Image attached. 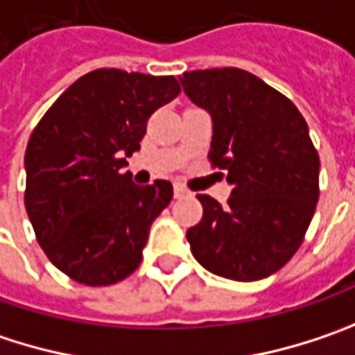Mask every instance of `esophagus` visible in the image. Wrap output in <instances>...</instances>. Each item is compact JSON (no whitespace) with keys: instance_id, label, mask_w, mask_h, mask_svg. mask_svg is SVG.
<instances>
[{"instance_id":"obj_1","label":"esophagus","mask_w":355,"mask_h":355,"mask_svg":"<svg viewBox=\"0 0 355 355\" xmlns=\"http://www.w3.org/2000/svg\"><path fill=\"white\" fill-rule=\"evenodd\" d=\"M173 196H175L178 200H184V198H190L191 193L186 190V188H182V186H175V188H173Z\"/></svg>"}]
</instances>
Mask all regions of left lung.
Segmentation results:
<instances>
[{
    "instance_id": "left-lung-1",
    "label": "left lung",
    "mask_w": 355,
    "mask_h": 355,
    "mask_svg": "<svg viewBox=\"0 0 355 355\" xmlns=\"http://www.w3.org/2000/svg\"><path fill=\"white\" fill-rule=\"evenodd\" d=\"M184 92L212 119L210 162L232 186L228 204L200 193L186 232L193 259L232 281H259L289 263L315 212L319 155L287 96L241 68L191 70Z\"/></svg>"
}]
</instances>
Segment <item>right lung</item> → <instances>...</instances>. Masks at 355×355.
Masks as SVG:
<instances>
[{"mask_svg":"<svg viewBox=\"0 0 355 355\" xmlns=\"http://www.w3.org/2000/svg\"><path fill=\"white\" fill-rule=\"evenodd\" d=\"M180 94L173 76L98 68L42 116L26 149V210L42 250L76 283L129 277L149 228L173 198L165 180L137 186L121 173L139 151L147 119Z\"/></svg>","mask_w":355,"mask_h":355,"instance_id":"1","label":"right lung"}]
</instances>
